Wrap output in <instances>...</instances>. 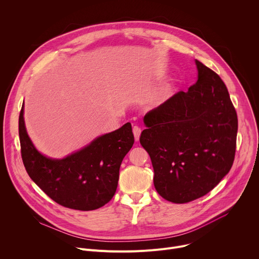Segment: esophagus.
Returning a JSON list of instances; mask_svg holds the SVG:
<instances>
[{"instance_id": "esophagus-1", "label": "esophagus", "mask_w": 259, "mask_h": 259, "mask_svg": "<svg viewBox=\"0 0 259 259\" xmlns=\"http://www.w3.org/2000/svg\"><path fill=\"white\" fill-rule=\"evenodd\" d=\"M133 134H134L135 140L138 141L139 137H140V134H141V128L139 126H134L133 127Z\"/></svg>"}]
</instances>
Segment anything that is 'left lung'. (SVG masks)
<instances>
[{
	"label": "left lung",
	"instance_id": "obj_1",
	"mask_svg": "<svg viewBox=\"0 0 259 259\" xmlns=\"http://www.w3.org/2000/svg\"><path fill=\"white\" fill-rule=\"evenodd\" d=\"M196 64L198 81L150 110L139 138L152 160L157 192L176 204L212 191L236 154L238 117L228 88L215 71Z\"/></svg>",
	"mask_w": 259,
	"mask_h": 259
}]
</instances>
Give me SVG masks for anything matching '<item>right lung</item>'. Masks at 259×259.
<instances>
[{
  "instance_id": "right-lung-1",
  "label": "right lung",
  "mask_w": 259,
  "mask_h": 259,
  "mask_svg": "<svg viewBox=\"0 0 259 259\" xmlns=\"http://www.w3.org/2000/svg\"><path fill=\"white\" fill-rule=\"evenodd\" d=\"M21 158L32 181L57 204L81 211L95 210L114 197L121 163L134 143L130 123L94 139L64 159L47 158L35 150L19 114Z\"/></svg>"
}]
</instances>
